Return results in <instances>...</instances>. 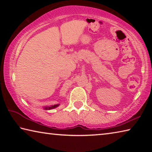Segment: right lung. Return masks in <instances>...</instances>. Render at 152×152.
I'll return each instance as SVG.
<instances>
[{"label":"right lung","mask_w":152,"mask_h":152,"mask_svg":"<svg viewBox=\"0 0 152 152\" xmlns=\"http://www.w3.org/2000/svg\"><path fill=\"white\" fill-rule=\"evenodd\" d=\"M59 106V104H55V105H51V106L50 107H44L45 110H50V109H54V108L57 107Z\"/></svg>","instance_id":"1"}]
</instances>
